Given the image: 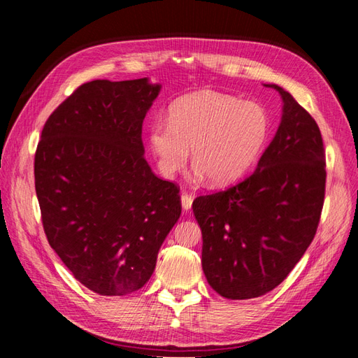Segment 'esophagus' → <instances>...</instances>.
Segmentation results:
<instances>
[{
  "label": "esophagus",
  "instance_id": "obj_1",
  "mask_svg": "<svg viewBox=\"0 0 358 358\" xmlns=\"http://www.w3.org/2000/svg\"><path fill=\"white\" fill-rule=\"evenodd\" d=\"M192 195H187V194H181V206H183V209L187 212L189 209L192 208Z\"/></svg>",
  "mask_w": 358,
  "mask_h": 358
}]
</instances>
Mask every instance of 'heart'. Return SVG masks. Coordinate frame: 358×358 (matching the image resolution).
<instances>
[{
	"label": "heart",
	"mask_w": 358,
	"mask_h": 358,
	"mask_svg": "<svg viewBox=\"0 0 358 358\" xmlns=\"http://www.w3.org/2000/svg\"><path fill=\"white\" fill-rule=\"evenodd\" d=\"M269 136V117L258 103L201 90L171 106L169 123L157 120L149 143L159 171L173 177L192 149L195 175L224 186L245 175L260 157Z\"/></svg>",
	"instance_id": "b5f03b06"
}]
</instances>
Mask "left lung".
<instances>
[{
    "label": "left lung",
    "instance_id": "8db88e82",
    "mask_svg": "<svg viewBox=\"0 0 358 358\" xmlns=\"http://www.w3.org/2000/svg\"><path fill=\"white\" fill-rule=\"evenodd\" d=\"M269 87L281 95L283 115L255 172L192 203L204 275L231 300L264 295L289 275L315 237L324 201L320 129L283 87Z\"/></svg>",
    "mask_w": 358,
    "mask_h": 358
}]
</instances>
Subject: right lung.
Wrapping results in <instances>:
<instances>
[{
    "label": "right lung",
    "mask_w": 358,
    "mask_h": 358,
    "mask_svg": "<svg viewBox=\"0 0 358 358\" xmlns=\"http://www.w3.org/2000/svg\"><path fill=\"white\" fill-rule=\"evenodd\" d=\"M148 78L81 85L50 113L35 152L45 237L100 295L148 283L181 214L180 187L144 158L143 120L159 94Z\"/></svg>",
    "instance_id": "obj_1"
}]
</instances>
